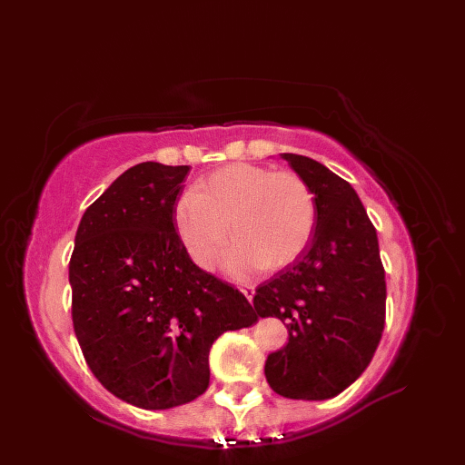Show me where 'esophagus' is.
Masks as SVG:
<instances>
[{
    "label": "esophagus",
    "mask_w": 465,
    "mask_h": 465,
    "mask_svg": "<svg viewBox=\"0 0 465 465\" xmlns=\"http://www.w3.org/2000/svg\"><path fill=\"white\" fill-rule=\"evenodd\" d=\"M241 292H242V294H245V298H247L249 302H252V298H254V294H256V290H254L252 284H245V286L241 288Z\"/></svg>",
    "instance_id": "34e87169"
}]
</instances>
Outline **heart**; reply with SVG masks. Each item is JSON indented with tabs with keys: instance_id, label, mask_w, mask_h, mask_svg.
Segmentation results:
<instances>
[{
	"instance_id": "1",
	"label": "heart",
	"mask_w": 465,
	"mask_h": 465,
	"mask_svg": "<svg viewBox=\"0 0 465 465\" xmlns=\"http://www.w3.org/2000/svg\"><path fill=\"white\" fill-rule=\"evenodd\" d=\"M173 220L190 260L211 270L230 233L235 239L224 267L247 275L258 267L281 270L294 262L312 235L316 203L309 184L294 171H272L252 163L218 169L181 193Z\"/></svg>"
}]
</instances>
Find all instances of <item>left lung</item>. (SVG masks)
<instances>
[{
	"mask_svg": "<svg viewBox=\"0 0 465 465\" xmlns=\"http://www.w3.org/2000/svg\"><path fill=\"white\" fill-rule=\"evenodd\" d=\"M281 156L314 193L316 223L302 254L256 288L258 314L288 328L286 347L265 360V379L290 400H330L365 371L384 330L379 239L345 179L307 156Z\"/></svg>",
	"mask_w": 465,
	"mask_h": 465,
	"instance_id": "left-lung-1",
	"label": "left lung"
}]
</instances>
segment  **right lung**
<instances>
[{"label":"right lung","mask_w":465,"mask_h":465,"mask_svg":"<svg viewBox=\"0 0 465 465\" xmlns=\"http://www.w3.org/2000/svg\"><path fill=\"white\" fill-rule=\"evenodd\" d=\"M190 165L143 162L83 214L69 260L73 328L88 368L111 394L171 409L209 386V351L258 321L232 284L200 270L175 230Z\"/></svg>","instance_id":"right-lung-1"}]
</instances>
